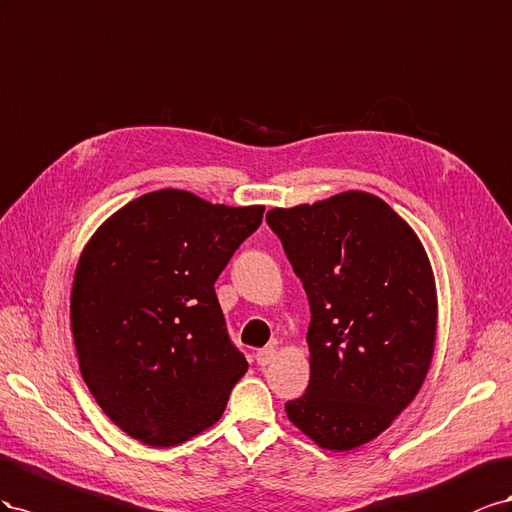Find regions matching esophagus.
<instances>
[{"label":"esophagus","instance_id":"esophagus-1","mask_svg":"<svg viewBox=\"0 0 512 512\" xmlns=\"http://www.w3.org/2000/svg\"><path fill=\"white\" fill-rule=\"evenodd\" d=\"M276 358V349L270 345V347H264V349H259L257 352V364L259 367H268V364L272 362Z\"/></svg>","mask_w":512,"mask_h":512}]
</instances>
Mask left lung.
<instances>
[{
	"label": "left lung",
	"instance_id": "8db88e82",
	"mask_svg": "<svg viewBox=\"0 0 512 512\" xmlns=\"http://www.w3.org/2000/svg\"><path fill=\"white\" fill-rule=\"evenodd\" d=\"M311 306V382L289 420L328 450L390 427L429 373L437 294L425 246L386 201L347 191L266 214Z\"/></svg>",
	"mask_w": 512,
	"mask_h": 512
}]
</instances>
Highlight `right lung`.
Here are the masks:
<instances>
[{
	"label": "right lung",
	"mask_w": 512,
	"mask_h": 512,
	"mask_svg": "<svg viewBox=\"0 0 512 512\" xmlns=\"http://www.w3.org/2000/svg\"><path fill=\"white\" fill-rule=\"evenodd\" d=\"M261 218L264 206L163 188L126 203L85 244L70 296L79 369L135 440L178 446L223 416L248 362L214 283Z\"/></svg>",
	"instance_id": "right-lung-1"
}]
</instances>
